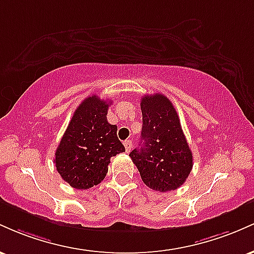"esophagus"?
I'll use <instances>...</instances> for the list:
<instances>
[{
    "instance_id": "1",
    "label": "esophagus",
    "mask_w": 254,
    "mask_h": 254,
    "mask_svg": "<svg viewBox=\"0 0 254 254\" xmlns=\"http://www.w3.org/2000/svg\"><path fill=\"white\" fill-rule=\"evenodd\" d=\"M132 145H133V143L131 141L124 142V147H125V150H127V153H130V150L132 149Z\"/></svg>"
}]
</instances>
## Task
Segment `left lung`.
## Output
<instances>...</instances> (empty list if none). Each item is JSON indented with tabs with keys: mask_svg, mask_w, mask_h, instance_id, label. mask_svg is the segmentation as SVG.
Wrapping results in <instances>:
<instances>
[{
	"mask_svg": "<svg viewBox=\"0 0 254 254\" xmlns=\"http://www.w3.org/2000/svg\"><path fill=\"white\" fill-rule=\"evenodd\" d=\"M142 147L129 154L142 180L159 192L177 190L192 170V151L173 104L164 94L141 99Z\"/></svg>",
	"mask_w": 254,
	"mask_h": 254,
	"instance_id": "left-lung-1",
	"label": "left lung"
}]
</instances>
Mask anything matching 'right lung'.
<instances>
[{"label": "right lung", "instance_id": "obj_1", "mask_svg": "<svg viewBox=\"0 0 254 254\" xmlns=\"http://www.w3.org/2000/svg\"><path fill=\"white\" fill-rule=\"evenodd\" d=\"M112 101L86 98L74 112L55 154L57 172L71 188L86 190L106 177L112 156L125 151L117 127L107 122Z\"/></svg>", "mask_w": 254, "mask_h": 254}]
</instances>
